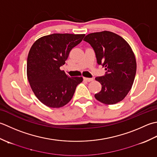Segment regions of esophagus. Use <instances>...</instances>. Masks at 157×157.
I'll list each match as a JSON object with an SVG mask.
<instances>
[{"instance_id": "34e87169", "label": "esophagus", "mask_w": 157, "mask_h": 157, "mask_svg": "<svg viewBox=\"0 0 157 157\" xmlns=\"http://www.w3.org/2000/svg\"><path fill=\"white\" fill-rule=\"evenodd\" d=\"M83 78H84L85 81H87V82H91L92 81H94V78H86V77H84Z\"/></svg>"}]
</instances>
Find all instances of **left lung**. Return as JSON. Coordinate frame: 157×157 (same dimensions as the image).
Wrapping results in <instances>:
<instances>
[{
    "mask_svg": "<svg viewBox=\"0 0 157 157\" xmlns=\"http://www.w3.org/2000/svg\"><path fill=\"white\" fill-rule=\"evenodd\" d=\"M83 40L90 44L97 63L105 70L104 76L95 78L101 85L95 99L110 105L122 101L132 89L136 73V57L129 44L109 31L89 34Z\"/></svg>",
    "mask_w": 157,
    "mask_h": 157,
    "instance_id": "obj_1",
    "label": "left lung"
}]
</instances>
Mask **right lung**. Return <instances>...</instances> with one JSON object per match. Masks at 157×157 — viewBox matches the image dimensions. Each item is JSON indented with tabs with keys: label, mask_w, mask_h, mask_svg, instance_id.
Segmentation results:
<instances>
[{
	"label": "right lung",
	"mask_w": 157,
	"mask_h": 157,
	"mask_svg": "<svg viewBox=\"0 0 157 157\" xmlns=\"http://www.w3.org/2000/svg\"><path fill=\"white\" fill-rule=\"evenodd\" d=\"M85 34H52L34 42L27 59V76L32 90L43 104L60 108L71 100L81 77H70L60 67Z\"/></svg>",
	"instance_id": "obj_1"
}]
</instances>
